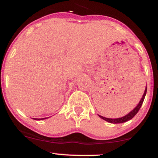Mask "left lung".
<instances>
[{
    "mask_svg": "<svg viewBox=\"0 0 158 158\" xmlns=\"http://www.w3.org/2000/svg\"><path fill=\"white\" fill-rule=\"evenodd\" d=\"M146 90H147V88H146V89H145L144 94H143L142 99H140V101H139L138 105H137V106H136L131 112H129V113H128V114H126V115L124 116V117H120V118H117V119L106 118V117H102V116H100V115H99V117H100V118H102V119H104V120L107 121V122L110 123H114V124H117V123H123L127 122V121L130 120V119H131L134 117H135L136 114H137V112H138V110H139V108H140L141 106H142L143 101H144L145 97H146Z\"/></svg>",
    "mask_w": 158,
    "mask_h": 158,
    "instance_id": "obj_1",
    "label": "left lung"
}]
</instances>
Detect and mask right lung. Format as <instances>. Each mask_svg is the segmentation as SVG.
Masks as SVG:
<instances>
[{"label": "right lung", "instance_id": "add662e5", "mask_svg": "<svg viewBox=\"0 0 158 158\" xmlns=\"http://www.w3.org/2000/svg\"><path fill=\"white\" fill-rule=\"evenodd\" d=\"M34 119H36V120H39H39H40V119H41H41H47V118H41V119H35V118H33Z\"/></svg>", "mask_w": 158, "mask_h": 158}]
</instances>
